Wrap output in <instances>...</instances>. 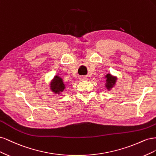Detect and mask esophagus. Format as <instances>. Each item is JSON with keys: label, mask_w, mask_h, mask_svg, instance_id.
<instances>
[{"label": "esophagus", "mask_w": 156, "mask_h": 156, "mask_svg": "<svg viewBox=\"0 0 156 156\" xmlns=\"http://www.w3.org/2000/svg\"><path fill=\"white\" fill-rule=\"evenodd\" d=\"M87 79H88V78L85 76H81V77H79V80H80V81H87Z\"/></svg>", "instance_id": "1"}]
</instances>
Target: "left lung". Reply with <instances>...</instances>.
Returning <instances> with one entry per match:
<instances>
[{
    "instance_id": "1",
    "label": "left lung",
    "mask_w": 156,
    "mask_h": 156,
    "mask_svg": "<svg viewBox=\"0 0 156 156\" xmlns=\"http://www.w3.org/2000/svg\"><path fill=\"white\" fill-rule=\"evenodd\" d=\"M105 77L106 78L105 87L107 89V90H110L116 84V83L117 81V77L116 76H114V75H112L111 73H107Z\"/></svg>"
}]
</instances>
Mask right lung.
I'll return each instance as SVG.
<instances>
[{
  "label": "right lung",
  "mask_w": 156,
  "mask_h": 156,
  "mask_svg": "<svg viewBox=\"0 0 156 156\" xmlns=\"http://www.w3.org/2000/svg\"><path fill=\"white\" fill-rule=\"evenodd\" d=\"M66 88L63 79L58 75H55L50 83L51 90L55 94H60Z\"/></svg>",
  "instance_id": "right-lung-1"
}]
</instances>
